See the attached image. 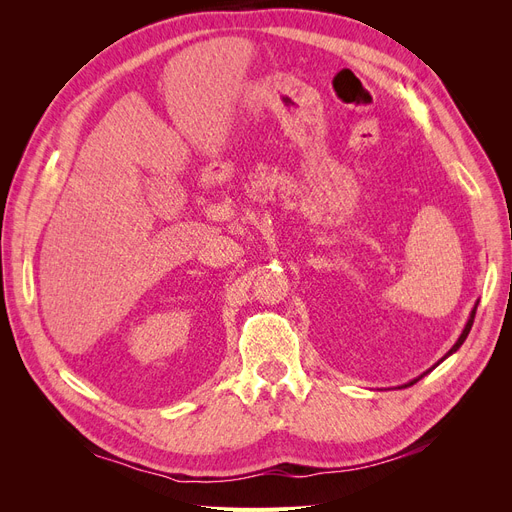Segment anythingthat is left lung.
I'll return each mask as SVG.
<instances>
[{
	"label": "left lung",
	"instance_id": "obj_1",
	"mask_svg": "<svg viewBox=\"0 0 512 512\" xmlns=\"http://www.w3.org/2000/svg\"><path fill=\"white\" fill-rule=\"evenodd\" d=\"M476 307H478V303H476V305L472 307V312H470V318H468V322H466V327H463V331H461L459 339H457V342H455V346H453L451 350H448V352H446V354L442 356V359H440V361H438L436 365H433L431 369H436V367H438V365H440V363H442L444 359H448V356H451V354H455V352H457V350L461 348V344H463V342H466V337H468V333H470V329H472V324H474V316H476ZM431 369H427V371H425V374H421V376H418V378H414V380H410V382H406V384H401V386H399V389H406V386H412L414 382H418V380H421L423 376H427Z\"/></svg>",
	"mask_w": 512,
	"mask_h": 512
}]
</instances>
